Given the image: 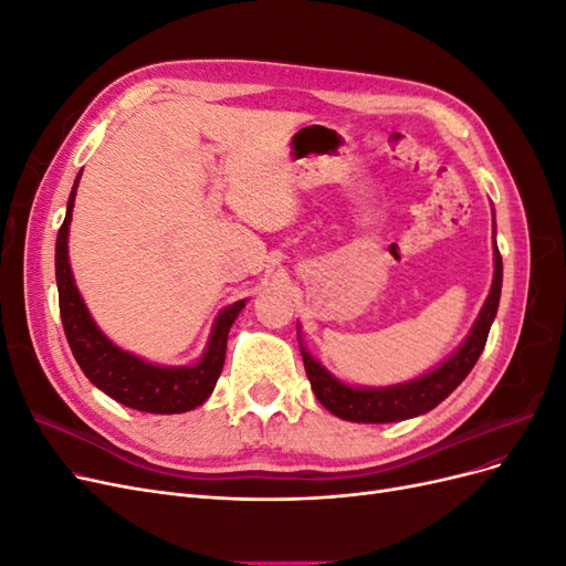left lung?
Masks as SVG:
<instances>
[{"instance_id":"1","label":"left lung","mask_w":566,"mask_h":566,"mask_svg":"<svg viewBox=\"0 0 566 566\" xmlns=\"http://www.w3.org/2000/svg\"><path fill=\"white\" fill-rule=\"evenodd\" d=\"M495 271L491 295L479 314L470 337L462 342V347L449 358L447 364L422 375L418 380L406 385L387 387V389H352L337 382L333 375L302 349V361L306 368V378L312 382L316 399L342 420L352 422H397L406 418H416L439 406L449 394L468 378V373L474 368L479 354L484 352L491 323L499 312L501 285H503V260L499 248L493 250Z\"/></svg>"}]
</instances>
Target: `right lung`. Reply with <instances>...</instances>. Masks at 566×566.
Here are the masks:
<instances>
[{
    "label": "right lung",
    "instance_id": "add662e5",
    "mask_svg": "<svg viewBox=\"0 0 566 566\" xmlns=\"http://www.w3.org/2000/svg\"><path fill=\"white\" fill-rule=\"evenodd\" d=\"M80 179V177H77ZM75 188L67 198V212L56 235V285H59V310L67 345L82 373L87 375L90 382L101 391H106L117 403L146 410V413H186L200 406L210 397L219 373L224 368L227 358V339L229 331L241 314L245 302H235L219 314L214 331L210 337V347L205 352L202 361L188 368H160L150 366L142 358H136L119 347H115L108 337L101 333L87 306H84L71 264H67V227H71Z\"/></svg>",
    "mask_w": 566,
    "mask_h": 566
}]
</instances>
